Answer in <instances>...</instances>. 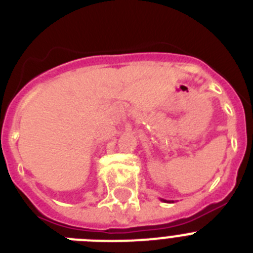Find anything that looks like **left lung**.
I'll list each match as a JSON object with an SVG mask.
<instances>
[{
    "label": "left lung",
    "mask_w": 253,
    "mask_h": 253,
    "mask_svg": "<svg viewBox=\"0 0 253 253\" xmlns=\"http://www.w3.org/2000/svg\"><path fill=\"white\" fill-rule=\"evenodd\" d=\"M161 202H165V203H171V202H169V200H165V199H161Z\"/></svg>",
    "instance_id": "1"
}]
</instances>
